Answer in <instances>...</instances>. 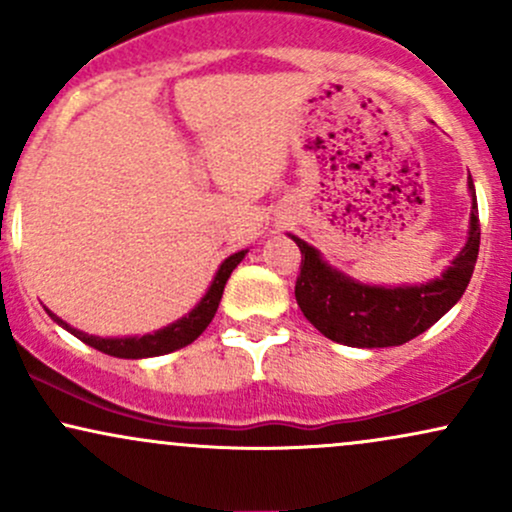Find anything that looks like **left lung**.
Instances as JSON below:
<instances>
[{"mask_svg": "<svg viewBox=\"0 0 512 512\" xmlns=\"http://www.w3.org/2000/svg\"><path fill=\"white\" fill-rule=\"evenodd\" d=\"M469 236L460 255L438 279L419 286H368L332 269L313 245L291 236L301 250V274L296 279V301L310 325L332 342L358 349H383L407 344L436 325L462 298L479 255V209L474 182Z\"/></svg>", "mask_w": 512, "mask_h": 512, "instance_id": "8db88e82", "label": "left lung"}]
</instances>
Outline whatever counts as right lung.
<instances>
[{
    "label": "right lung",
    "instance_id": "right-lung-1",
    "mask_svg": "<svg viewBox=\"0 0 512 512\" xmlns=\"http://www.w3.org/2000/svg\"><path fill=\"white\" fill-rule=\"evenodd\" d=\"M245 255H248V250H240V252H236V255L226 257V260L221 262V267H219V272H216L214 281H211L209 291L204 293L202 301H199L195 308L190 310V313H187L185 317H180V320L173 322V325L163 327V330H158V332L144 334V337H115V339L93 337V334H86V332L76 330V327H72V325H67L62 317L50 313V310H48V315L57 322V325L64 327V330L72 332L76 339H81L84 344L93 346V349L103 351V354H108V356L151 358V356L170 354V351H178V349H182V346L192 344L199 337V334L207 330L209 322L214 320L216 308H219V303H221L223 286H226L228 276H231L233 269H236L238 264L243 262Z\"/></svg>",
    "mask_w": 512,
    "mask_h": 512
}]
</instances>
